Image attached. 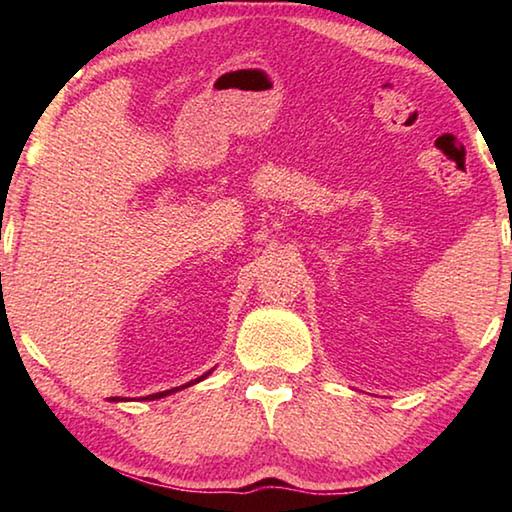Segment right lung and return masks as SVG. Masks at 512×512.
I'll use <instances>...</instances> for the list:
<instances>
[{"instance_id":"obj_1","label":"right lung","mask_w":512,"mask_h":512,"mask_svg":"<svg viewBox=\"0 0 512 512\" xmlns=\"http://www.w3.org/2000/svg\"><path fill=\"white\" fill-rule=\"evenodd\" d=\"M214 372V368L212 370H207L205 375H201L198 379H194V381H189V384H185V386H178V388H169V391H162V393H153V395H146V397H142V400H160V397H167V395H171V393H176V391H183V388H187V386H192V384H198V381H203L205 377H210ZM112 402H126V397H110Z\"/></svg>"}]
</instances>
